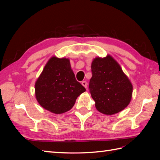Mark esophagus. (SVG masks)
Returning a JSON list of instances; mask_svg holds the SVG:
<instances>
[{"label": "esophagus", "mask_w": 160, "mask_h": 160, "mask_svg": "<svg viewBox=\"0 0 160 160\" xmlns=\"http://www.w3.org/2000/svg\"><path fill=\"white\" fill-rule=\"evenodd\" d=\"M82 86L84 87L85 88L87 87V81H85V80L82 81Z\"/></svg>", "instance_id": "esophagus-1"}]
</instances>
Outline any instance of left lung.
<instances>
[{"mask_svg": "<svg viewBox=\"0 0 160 160\" xmlns=\"http://www.w3.org/2000/svg\"><path fill=\"white\" fill-rule=\"evenodd\" d=\"M89 91L98 111L105 115L119 113L130 103L132 86L121 67L110 55L96 58L91 63Z\"/></svg>", "mask_w": 160, "mask_h": 160, "instance_id": "obj_1", "label": "left lung"}]
</instances>
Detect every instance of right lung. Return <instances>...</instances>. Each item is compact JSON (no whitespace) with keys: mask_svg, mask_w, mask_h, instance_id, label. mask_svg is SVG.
Instances as JSON below:
<instances>
[{"mask_svg":"<svg viewBox=\"0 0 160 160\" xmlns=\"http://www.w3.org/2000/svg\"><path fill=\"white\" fill-rule=\"evenodd\" d=\"M86 91L76 80L68 58L53 56L35 84V94L40 106L52 113L69 111L77 98Z\"/></svg>","mask_w":160,"mask_h":160,"instance_id":"obj_1","label":"right lung"}]
</instances>
